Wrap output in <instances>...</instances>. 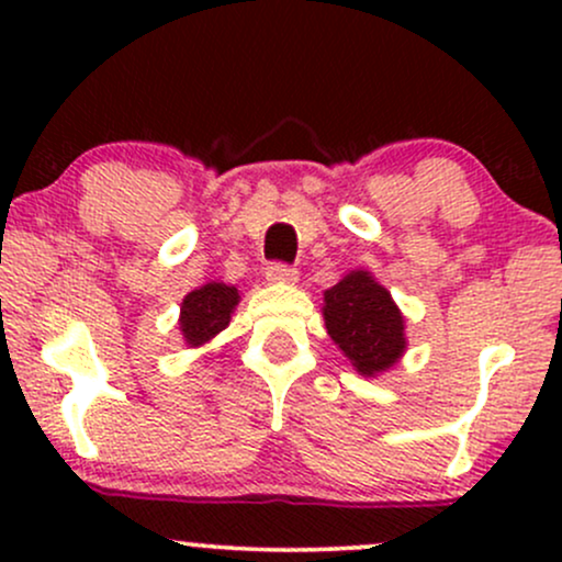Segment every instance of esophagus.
Listing matches in <instances>:
<instances>
[{
	"label": "esophagus",
	"instance_id": "1",
	"mask_svg": "<svg viewBox=\"0 0 562 562\" xmlns=\"http://www.w3.org/2000/svg\"><path fill=\"white\" fill-rule=\"evenodd\" d=\"M267 280L269 282H295L299 280V272H295V267H290L285 261H274L267 267Z\"/></svg>",
	"mask_w": 562,
	"mask_h": 562
}]
</instances>
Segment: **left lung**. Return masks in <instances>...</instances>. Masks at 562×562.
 Here are the masks:
<instances>
[{"mask_svg": "<svg viewBox=\"0 0 562 562\" xmlns=\"http://www.w3.org/2000/svg\"><path fill=\"white\" fill-rule=\"evenodd\" d=\"M325 325L362 375L389 370L404 353V319L383 285L351 272L325 293Z\"/></svg>", "mask_w": 562, "mask_h": 562, "instance_id": "8db88e82", "label": "left lung"}]
</instances>
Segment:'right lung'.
I'll return each mask as SVG.
<instances>
[{
  "label": "right lung",
  "mask_w": 562,
  "mask_h": 562,
  "mask_svg": "<svg viewBox=\"0 0 562 562\" xmlns=\"http://www.w3.org/2000/svg\"><path fill=\"white\" fill-rule=\"evenodd\" d=\"M237 301H240L237 290L224 282H209L200 290H192L182 301V319H179L187 344L200 346L222 333L229 325V314Z\"/></svg>",
  "instance_id": "add662e5"
}]
</instances>
